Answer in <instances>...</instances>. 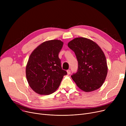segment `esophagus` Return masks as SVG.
<instances>
[{"instance_id":"esophagus-1","label":"esophagus","mask_w":126,"mask_h":126,"mask_svg":"<svg viewBox=\"0 0 126 126\" xmlns=\"http://www.w3.org/2000/svg\"><path fill=\"white\" fill-rule=\"evenodd\" d=\"M67 74H68V75H69V74H70V72H71V71H70V70H69V69L67 70Z\"/></svg>"}]
</instances>
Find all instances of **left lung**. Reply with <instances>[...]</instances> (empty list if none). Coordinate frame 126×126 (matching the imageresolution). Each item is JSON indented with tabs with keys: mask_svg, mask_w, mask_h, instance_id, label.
<instances>
[{
	"mask_svg": "<svg viewBox=\"0 0 126 126\" xmlns=\"http://www.w3.org/2000/svg\"><path fill=\"white\" fill-rule=\"evenodd\" d=\"M78 62L77 72L71 76L78 87L90 92L102 86L107 75L106 59L103 50L90 39L79 37L68 43Z\"/></svg>",
	"mask_w": 126,
	"mask_h": 126,
	"instance_id": "obj_1",
	"label": "left lung"
}]
</instances>
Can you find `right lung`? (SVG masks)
Instances as JSON below:
<instances>
[{
    "mask_svg": "<svg viewBox=\"0 0 126 126\" xmlns=\"http://www.w3.org/2000/svg\"><path fill=\"white\" fill-rule=\"evenodd\" d=\"M63 42L58 40L45 41L30 55L26 77L31 88L39 94L48 95L59 87L67 72L62 69L59 53Z\"/></svg>",
    "mask_w": 126,
    "mask_h": 126,
    "instance_id": "right-lung-1",
    "label": "right lung"
}]
</instances>
